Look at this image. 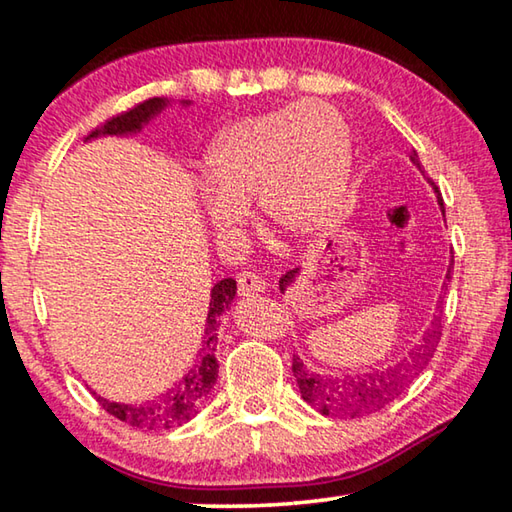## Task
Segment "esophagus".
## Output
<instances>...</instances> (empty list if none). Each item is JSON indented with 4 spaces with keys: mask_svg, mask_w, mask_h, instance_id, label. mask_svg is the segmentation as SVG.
<instances>
[{
    "mask_svg": "<svg viewBox=\"0 0 512 512\" xmlns=\"http://www.w3.org/2000/svg\"><path fill=\"white\" fill-rule=\"evenodd\" d=\"M237 284H239L241 296H255V293H264L266 287H268L262 277L255 275V273H239Z\"/></svg>",
    "mask_w": 512,
    "mask_h": 512,
    "instance_id": "1",
    "label": "esophagus"
}]
</instances>
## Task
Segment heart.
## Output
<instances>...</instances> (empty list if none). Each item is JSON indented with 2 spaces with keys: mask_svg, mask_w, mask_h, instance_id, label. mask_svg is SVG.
Returning a JSON list of instances; mask_svg holds the SVG:
<instances>
[{
  "mask_svg": "<svg viewBox=\"0 0 512 512\" xmlns=\"http://www.w3.org/2000/svg\"><path fill=\"white\" fill-rule=\"evenodd\" d=\"M352 164L350 126L329 103H291L235 121L203 155V216L214 235L232 237L255 198L268 230L309 239L341 212Z\"/></svg>",
  "mask_w": 512,
  "mask_h": 512,
  "instance_id": "obj_1",
  "label": "heart"
}]
</instances>
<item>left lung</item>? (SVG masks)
<instances>
[{
    "mask_svg": "<svg viewBox=\"0 0 512 512\" xmlns=\"http://www.w3.org/2000/svg\"><path fill=\"white\" fill-rule=\"evenodd\" d=\"M413 167L424 176L422 162L418 153L409 155ZM433 194L438 198L440 212L445 214L443 198L438 194V187L431 183ZM452 264L447 266L443 289H447V280H452ZM302 268H293L287 275L280 277V291L287 293L293 284L298 282ZM440 302V300H438ZM440 341V318L433 314L429 327L424 329L418 348H413L409 359H402L395 366L386 368H370L361 372H314L307 368V363L302 361L298 354H293V377L298 381L300 395L307 404L314 406L318 413L332 415V418H361V415H370L379 409H384L386 404H391L395 397H400L406 386L411 384V379L427 366L429 359L436 352V345Z\"/></svg>",
    "mask_w": 512,
    "mask_h": 512,
    "instance_id": "1",
    "label": "left lung"
}]
</instances>
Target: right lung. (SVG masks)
Listing matches in <instances>:
<instances>
[{
  "instance_id": "right-lung-1",
  "label": "right lung",
  "mask_w": 512,
  "mask_h": 512,
  "mask_svg": "<svg viewBox=\"0 0 512 512\" xmlns=\"http://www.w3.org/2000/svg\"><path fill=\"white\" fill-rule=\"evenodd\" d=\"M171 99L167 97H155L140 103L133 110L124 112V115L112 117L101 128H97L88 140H97V137H128L144 131V126H149L151 121L162 115L164 110L171 106ZM180 106H192V101H178ZM237 296V282L232 277L216 282L210 291V307H207L205 318V332L203 343L198 350L196 363L189 368L178 384H173L167 393H160L153 400L126 404V402H112L106 397L97 395L99 404L110 415H115L117 420L131 424L137 429H173L183 427L194 415L203 409L207 395L216 384L219 377V363H216V343H219V325L221 316L230 309L232 300Z\"/></svg>"
}]
</instances>
